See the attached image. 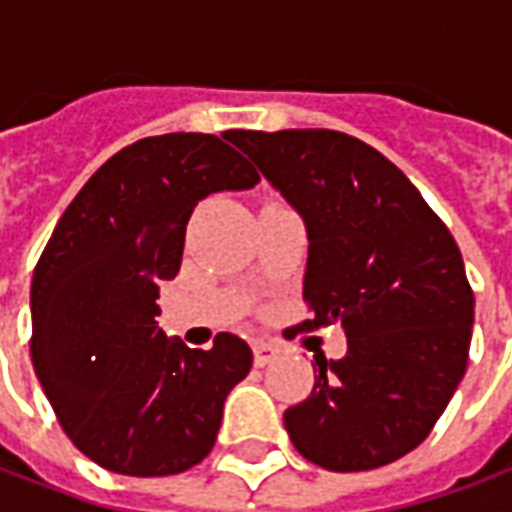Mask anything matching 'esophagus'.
<instances>
[{
    "label": "esophagus",
    "instance_id": "1",
    "mask_svg": "<svg viewBox=\"0 0 512 512\" xmlns=\"http://www.w3.org/2000/svg\"><path fill=\"white\" fill-rule=\"evenodd\" d=\"M277 347L275 344H269V342H253V363H256V366H269V363H272V360L277 358Z\"/></svg>",
    "mask_w": 512,
    "mask_h": 512
}]
</instances>
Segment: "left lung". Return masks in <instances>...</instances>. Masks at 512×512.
<instances>
[{
  "label": "left lung",
  "instance_id": "obj_1",
  "mask_svg": "<svg viewBox=\"0 0 512 512\" xmlns=\"http://www.w3.org/2000/svg\"><path fill=\"white\" fill-rule=\"evenodd\" d=\"M232 138L307 224L312 318L296 331L339 323L347 334V355L315 358V387L285 411L293 446L334 473L406 457L449 406L473 336L475 296L449 227L360 138L326 128Z\"/></svg>",
  "mask_w": 512,
  "mask_h": 512
}]
</instances>
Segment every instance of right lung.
<instances>
[{"label":"right lung","mask_w":512,"mask_h":512,"mask_svg":"<svg viewBox=\"0 0 512 512\" xmlns=\"http://www.w3.org/2000/svg\"><path fill=\"white\" fill-rule=\"evenodd\" d=\"M259 173L211 133L141 138L87 178L31 280V363L63 433L112 473L176 475L208 457L251 347L189 350L157 326L160 280L181 269L202 197Z\"/></svg>","instance_id":"1"}]
</instances>
